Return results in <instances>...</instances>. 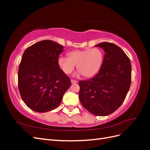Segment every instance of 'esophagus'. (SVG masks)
Instances as JSON below:
<instances>
[{"mask_svg":"<svg viewBox=\"0 0 150 150\" xmlns=\"http://www.w3.org/2000/svg\"><path fill=\"white\" fill-rule=\"evenodd\" d=\"M71 83H72V84H76V83H78V81L74 80V79H71Z\"/></svg>","mask_w":150,"mask_h":150,"instance_id":"obj_1","label":"esophagus"}]
</instances>
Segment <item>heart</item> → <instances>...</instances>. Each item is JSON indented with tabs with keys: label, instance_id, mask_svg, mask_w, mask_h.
I'll use <instances>...</instances> for the list:
<instances>
[{
	"label": "heart",
	"instance_id": "heart-1",
	"mask_svg": "<svg viewBox=\"0 0 150 150\" xmlns=\"http://www.w3.org/2000/svg\"><path fill=\"white\" fill-rule=\"evenodd\" d=\"M68 57H60L58 64L65 74H69L77 64L79 73L85 78L94 76L101 69L104 60V54L98 48L76 49L68 53Z\"/></svg>",
	"mask_w": 150,
	"mask_h": 150
}]
</instances>
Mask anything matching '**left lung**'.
Segmentation results:
<instances>
[{
	"label": "left lung",
	"instance_id": "1",
	"mask_svg": "<svg viewBox=\"0 0 150 150\" xmlns=\"http://www.w3.org/2000/svg\"><path fill=\"white\" fill-rule=\"evenodd\" d=\"M104 51L103 65L98 73L80 81L79 98L83 107L96 116H108L124 102L130 88L131 65L129 57L116 44H97Z\"/></svg>",
	"mask_w": 150,
	"mask_h": 150
}]
</instances>
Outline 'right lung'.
Listing matches in <instances>:
<instances>
[{
	"label": "right lung",
	"mask_w": 150,
	"mask_h": 150,
	"mask_svg": "<svg viewBox=\"0 0 150 150\" xmlns=\"http://www.w3.org/2000/svg\"><path fill=\"white\" fill-rule=\"evenodd\" d=\"M63 46L44 40L24 51L18 70V88L22 100L30 110L47 112L57 108L71 80L58 64Z\"/></svg>",
	"instance_id": "obj_1"
}]
</instances>
